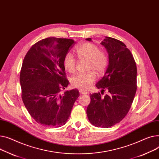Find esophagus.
<instances>
[{"instance_id": "obj_1", "label": "esophagus", "mask_w": 159, "mask_h": 159, "mask_svg": "<svg viewBox=\"0 0 159 159\" xmlns=\"http://www.w3.org/2000/svg\"><path fill=\"white\" fill-rule=\"evenodd\" d=\"M79 92H80V93L81 94H87V90H83V89H80Z\"/></svg>"}]
</instances>
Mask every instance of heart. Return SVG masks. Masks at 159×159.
<instances>
[{
	"instance_id": "b5f03b06",
	"label": "heart",
	"mask_w": 159,
	"mask_h": 159,
	"mask_svg": "<svg viewBox=\"0 0 159 159\" xmlns=\"http://www.w3.org/2000/svg\"><path fill=\"white\" fill-rule=\"evenodd\" d=\"M75 51L80 60H87V69L90 70L86 73H79L70 79L73 87L87 89L96 79L94 70L101 75L103 74L108 66V58L105 51H100L99 48L94 43L85 42L76 46ZM65 70L73 73L76 70V61L71 53H67L63 60Z\"/></svg>"
}]
</instances>
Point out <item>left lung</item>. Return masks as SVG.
Instances as JSON below:
<instances>
[{
  "mask_svg": "<svg viewBox=\"0 0 159 159\" xmlns=\"http://www.w3.org/2000/svg\"><path fill=\"white\" fill-rule=\"evenodd\" d=\"M86 40L92 41L91 38ZM101 44L108 54V65L104 76L96 84L99 92L90 95L87 108L90 123L96 127L109 128L119 123L131 107L137 90V66L132 52L117 39L106 37Z\"/></svg>",
  "mask_w": 159,
  "mask_h": 159,
  "instance_id": "obj_1",
  "label": "left lung"
}]
</instances>
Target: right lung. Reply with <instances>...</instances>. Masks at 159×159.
Segmentation results:
<instances>
[{
	"instance_id": "1",
	"label": "right lung",
	"mask_w": 159,
	"mask_h": 159,
	"mask_svg": "<svg viewBox=\"0 0 159 159\" xmlns=\"http://www.w3.org/2000/svg\"><path fill=\"white\" fill-rule=\"evenodd\" d=\"M75 42L49 37L34 43L24 59L20 74L22 98L36 122L45 126L60 127L67 123L77 89L61 90L69 84L63 60Z\"/></svg>"
}]
</instances>
